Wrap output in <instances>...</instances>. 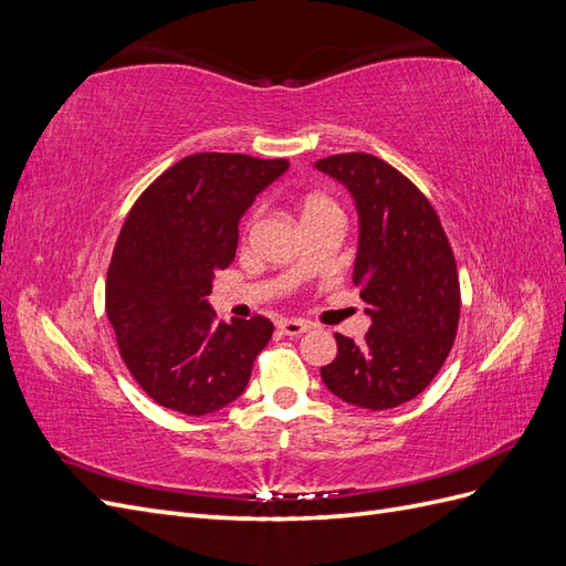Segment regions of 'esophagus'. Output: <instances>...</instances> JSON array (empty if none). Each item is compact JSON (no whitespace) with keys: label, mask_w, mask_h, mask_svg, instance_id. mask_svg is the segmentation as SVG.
<instances>
[{"label":"esophagus","mask_w":566,"mask_h":566,"mask_svg":"<svg viewBox=\"0 0 566 566\" xmlns=\"http://www.w3.org/2000/svg\"><path fill=\"white\" fill-rule=\"evenodd\" d=\"M310 328H312L310 323H306V321H297V318H285V321L279 323V331H281L283 335H290V337L302 335V333H306Z\"/></svg>","instance_id":"obj_1"}]
</instances>
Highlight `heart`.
Wrapping results in <instances>:
<instances>
[{
	"mask_svg": "<svg viewBox=\"0 0 566 566\" xmlns=\"http://www.w3.org/2000/svg\"><path fill=\"white\" fill-rule=\"evenodd\" d=\"M321 214H339V208L333 198L323 193H310L302 200V221L314 219Z\"/></svg>",
	"mask_w": 566,
	"mask_h": 566,
	"instance_id": "obj_1",
	"label": "heart"
}]
</instances>
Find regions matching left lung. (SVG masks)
<instances>
[{"label":"left lung","mask_w":566,"mask_h":566,"mask_svg":"<svg viewBox=\"0 0 566 566\" xmlns=\"http://www.w3.org/2000/svg\"><path fill=\"white\" fill-rule=\"evenodd\" d=\"M349 188L361 235L352 281L373 318L361 345L335 333L321 378L335 397L368 410L406 403L434 380L453 349L460 281L439 214L397 167L370 153L316 163Z\"/></svg>","instance_id":"1"}]
</instances>
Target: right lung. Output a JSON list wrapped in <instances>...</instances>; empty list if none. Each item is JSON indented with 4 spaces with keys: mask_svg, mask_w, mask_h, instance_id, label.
I'll return each instance as SVG.
<instances>
[{
    "mask_svg": "<svg viewBox=\"0 0 566 566\" xmlns=\"http://www.w3.org/2000/svg\"><path fill=\"white\" fill-rule=\"evenodd\" d=\"M285 158L193 153L136 198L119 229L106 276V314L132 378L184 416L238 399L273 323L217 321L212 279L235 256L238 221L276 181Z\"/></svg>",
    "mask_w": 566,
    "mask_h": 566,
    "instance_id": "obj_1",
    "label": "right lung"
}]
</instances>
